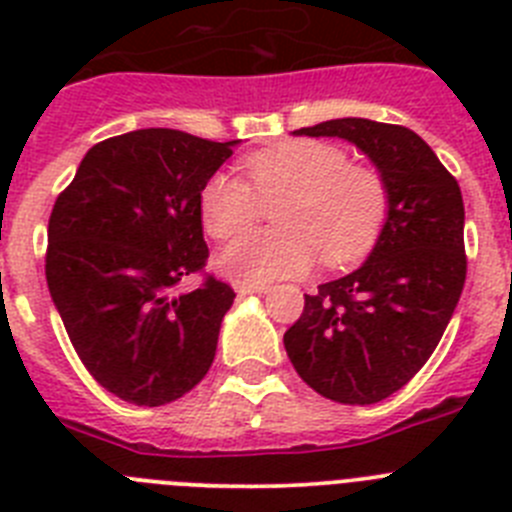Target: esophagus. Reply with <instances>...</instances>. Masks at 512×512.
Returning <instances> with one entry per match:
<instances>
[{"instance_id": "esophagus-1", "label": "esophagus", "mask_w": 512, "mask_h": 512, "mask_svg": "<svg viewBox=\"0 0 512 512\" xmlns=\"http://www.w3.org/2000/svg\"><path fill=\"white\" fill-rule=\"evenodd\" d=\"M266 289H269V284H248V282H238L235 284V292L241 297L246 295H264Z\"/></svg>"}]
</instances>
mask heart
Wrapping results in <instances>:
<instances>
[{"instance_id": "b5f03b06", "label": "heart", "mask_w": 512, "mask_h": 512, "mask_svg": "<svg viewBox=\"0 0 512 512\" xmlns=\"http://www.w3.org/2000/svg\"><path fill=\"white\" fill-rule=\"evenodd\" d=\"M243 179L212 174L200 192V217L212 238H230L256 223L261 203L279 228L238 235L220 251L217 269L235 282L264 284L300 277L315 264L361 259L377 241L390 210L382 174L348 164L343 148L325 140H289L246 158Z\"/></svg>"}]
</instances>
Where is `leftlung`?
Masks as SVG:
<instances>
[{
    "label": "left lung",
    "mask_w": 512,
    "mask_h": 512,
    "mask_svg": "<svg viewBox=\"0 0 512 512\" xmlns=\"http://www.w3.org/2000/svg\"><path fill=\"white\" fill-rule=\"evenodd\" d=\"M292 135L354 143L390 189V210L364 264L305 295L284 348L318 395L374 405L431 359L467 279L464 202L431 146L402 125L341 117Z\"/></svg>",
    "instance_id": "left-lung-1"
}]
</instances>
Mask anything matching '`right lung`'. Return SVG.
Listing matches in <instances>:
<instances>
[{"mask_svg": "<svg viewBox=\"0 0 512 512\" xmlns=\"http://www.w3.org/2000/svg\"><path fill=\"white\" fill-rule=\"evenodd\" d=\"M241 140L171 128L107 138L87 151L53 205L45 279L81 364L115 397L158 408L212 366L228 284L182 292L207 261L200 192Z\"/></svg>", "mask_w": 512, "mask_h": 512, "instance_id": "add662e5", "label": "right lung"}]
</instances>
